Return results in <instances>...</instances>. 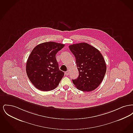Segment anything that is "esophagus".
Instances as JSON below:
<instances>
[{"mask_svg": "<svg viewBox=\"0 0 133 133\" xmlns=\"http://www.w3.org/2000/svg\"><path fill=\"white\" fill-rule=\"evenodd\" d=\"M65 74L66 75H67V76H68V75H69V71H66V72H65Z\"/></svg>", "mask_w": 133, "mask_h": 133, "instance_id": "1", "label": "esophagus"}]
</instances>
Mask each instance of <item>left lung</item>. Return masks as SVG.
<instances>
[{
    "instance_id": "8db88e82",
    "label": "left lung",
    "mask_w": 133,
    "mask_h": 133,
    "mask_svg": "<svg viewBox=\"0 0 133 133\" xmlns=\"http://www.w3.org/2000/svg\"><path fill=\"white\" fill-rule=\"evenodd\" d=\"M79 75L72 80L76 88L83 92L94 90L101 84L106 72V64L100 52L87 43L71 45Z\"/></svg>"
}]
</instances>
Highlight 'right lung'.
<instances>
[{
  "instance_id": "obj_1",
  "label": "right lung",
  "mask_w": 133,
  "mask_h": 133,
  "mask_svg": "<svg viewBox=\"0 0 133 133\" xmlns=\"http://www.w3.org/2000/svg\"><path fill=\"white\" fill-rule=\"evenodd\" d=\"M65 45L47 42L37 45L32 51L26 66V73L32 84L40 91L56 88L64 75L59 70L56 54Z\"/></svg>"
}]
</instances>
